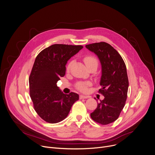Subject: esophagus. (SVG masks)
I'll return each instance as SVG.
<instances>
[{
    "label": "esophagus",
    "mask_w": 155,
    "mask_h": 155,
    "mask_svg": "<svg viewBox=\"0 0 155 155\" xmlns=\"http://www.w3.org/2000/svg\"><path fill=\"white\" fill-rule=\"evenodd\" d=\"M89 97V96H85V95H81L79 96V98L81 100V99H85V98H88Z\"/></svg>",
    "instance_id": "34e87169"
}]
</instances>
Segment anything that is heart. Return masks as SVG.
Segmentation results:
<instances>
[{"mask_svg": "<svg viewBox=\"0 0 155 155\" xmlns=\"http://www.w3.org/2000/svg\"><path fill=\"white\" fill-rule=\"evenodd\" d=\"M84 63L86 66H89L92 64H96L97 66L98 61L93 56L88 55L85 57L84 58ZM71 65V62L69 63L67 66V70H69ZM91 83L90 82H79L76 84V88L81 92H86L87 89V86L91 85Z\"/></svg>", "mask_w": 155, "mask_h": 155, "instance_id": "heart-1", "label": "heart"}]
</instances>
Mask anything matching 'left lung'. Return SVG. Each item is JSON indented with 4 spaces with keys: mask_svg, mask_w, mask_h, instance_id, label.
<instances>
[{
    "mask_svg": "<svg viewBox=\"0 0 155 155\" xmlns=\"http://www.w3.org/2000/svg\"><path fill=\"white\" fill-rule=\"evenodd\" d=\"M85 47L98 57L101 63L99 92L105 97L91 117L95 122L107 125L116 121L125 105L129 87L126 66L121 56L108 43H94Z\"/></svg>",
    "mask_w": 155,
    "mask_h": 155,
    "instance_id": "1",
    "label": "left lung"
}]
</instances>
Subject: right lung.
<instances>
[{
	"mask_svg": "<svg viewBox=\"0 0 155 155\" xmlns=\"http://www.w3.org/2000/svg\"><path fill=\"white\" fill-rule=\"evenodd\" d=\"M83 47L54 44L38 54L29 78L30 97L38 115L49 123H57L64 119L79 95L64 94L57 82L66 72V64Z\"/></svg>",
	"mask_w": 155,
	"mask_h": 155,
	"instance_id": "right-lung-1",
	"label": "right lung"
}]
</instances>
